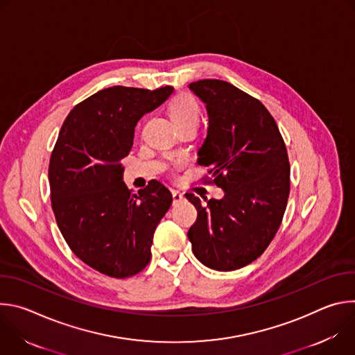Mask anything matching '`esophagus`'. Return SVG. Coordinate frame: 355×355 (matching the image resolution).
<instances>
[{"instance_id": "obj_1", "label": "esophagus", "mask_w": 355, "mask_h": 355, "mask_svg": "<svg viewBox=\"0 0 355 355\" xmlns=\"http://www.w3.org/2000/svg\"><path fill=\"white\" fill-rule=\"evenodd\" d=\"M173 199H174V204H180V202L184 200V195L178 191H174L173 192Z\"/></svg>"}]
</instances>
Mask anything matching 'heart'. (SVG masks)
I'll return each mask as SVG.
<instances>
[{"instance_id":"obj_1","label":"heart","mask_w":355,"mask_h":355,"mask_svg":"<svg viewBox=\"0 0 355 355\" xmlns=\"http://www.w3.org/2000/svg\"><path fill=\"white\" fill-rule=\"evenodd\" d=\"M170 115L178 128L189 123L198 125L200 121V107L191 94L181 92L170 103Z\"/></svg>"}]
</instances>
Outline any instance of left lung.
Wrapping results in <instances>:
<instances>
[{
    "label": "left lung",
    "instance_id": "8db88e82",
    "mask_svg": "<svg viewBox=\"0 0 355 355\" xmlns=\"http://www.w3.org/2000/svg\"><path fill=\"white\" fill-rule=\"evenodd\" d=\"M207 104L208 136L198 163L222 199H187L198 218L188 232L195 257L216 271L257 260L277 234L289 196V160L275 119L261 101L222 80L189 84Z\"/></svg>",
    "mask_w": 355,
    "mask_h": 355
}]
</instances>
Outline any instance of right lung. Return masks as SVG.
<instances>
[{
	"label": "right lung",
	"mask_w": 355,
	"mask_h": 355,
	"mask_svg": "<svg viewBox=\"0 0 355 355\" xmlns=\"http://www.w3.org/2000/svg\"><path fill=\"white\" fill-rule=\"evenodd\" d=\"M173 91L115 85L95 92L70 111L50 156L58 226L83 263L111 278H129L148 264L155 230L171 207V192L156 180L133 193L122 181V159L139 119Z\"/></svg>",
	"instance_id": "1"
}]
</instances>
